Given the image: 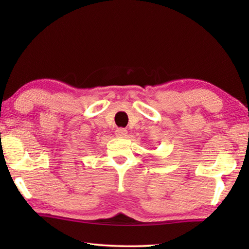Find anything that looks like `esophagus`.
Instances as JSON below:
<instances>
[{
  "label": "esophagus",
  "mask_w": 249,
  "mask_h": 249,
  "mask_svg": "<svg viewBox=\"0 0 249 249\" xmlns=\"http://www.w3.org/2000/svg\"><path fill=\"white\" fill-rule=\"evenodd\" d=\"M116 137H120V138H124L127 136V130L125 128H117L116 132H115Z\"/></svg>",
  "instance_id": "esophagus-1"
}]
</instances>
